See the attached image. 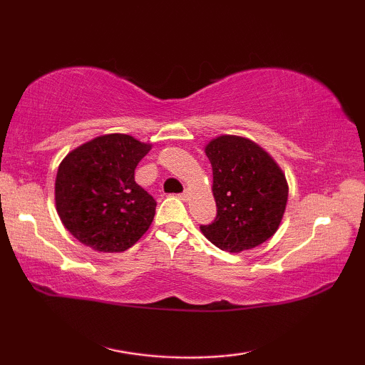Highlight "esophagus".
Listing matches in <instances>:
<instances>
[{"instance_id":"esophagus-1","label":"esophagus","mask_w":365,"mask_h":365,"mask_svg":"<svg viewBox=\"0 0 365 365\" xmlns=\"http://www.w3.org/2000/svg\"><path fill=\"white\" fill-rule=\"evenodd\" d=\"M178 197H180L182 201H188L190 200V193H188V191H183L182 195H178Z\"/></svg>"}]
</instances>
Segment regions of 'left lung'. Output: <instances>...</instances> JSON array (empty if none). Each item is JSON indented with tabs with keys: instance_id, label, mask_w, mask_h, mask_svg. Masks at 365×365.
<instances>
[{
	"instance_id": "left-lung-1",
	"label": "left lung",
	"mask_w": 365,
	"mask_h": 365,
	"mask_svg": "<svg viewBox=\"0 0 365 365\" xmlns=\"http://www.w3.org/2000/svg\"><path fill=\"white\" fill-rule=\"evenodd\" d=\"M212 165L217 215L201 232L222 251L256 248L279 230L288 201L287 177L255 141L220 135L205 148Z\"/></svg>"
}]
</instances>
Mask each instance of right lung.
I'll return each instance as SVG.
<instances>
[{
	"label": "right lung",
	"instance_id": "right-lung-1",
	"mask_svg": "<svg viewBox=\"0 0 365 365\" xmlns=\"http://www.w3.org/2000/svg\"><path fill=\"white\" fill-rule=\"evenodd\" d=\"M125 133L101 135L72 150L59 164L54 201L63 225L100 252H122L143 237L156 201L135 182L148 151Z\"/></svg>",
	"mask_w": 365,
	"mask_h": 365
}]
</instances>
